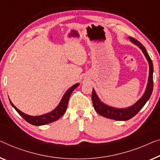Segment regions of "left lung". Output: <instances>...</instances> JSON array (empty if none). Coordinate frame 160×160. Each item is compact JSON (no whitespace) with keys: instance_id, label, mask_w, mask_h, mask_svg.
I'll list each match as a JSON object with an SVG mask.
<instances>
[{"instance_id":"8db88e82","label":"left lung","mask_w":160,"mask_h":160,"mask_svg":"<svg viewBox=\"0 0 160 160\" xmlns=\"http://www.w3.org/2000/svg\"><path fill=\"white\" fill-rule=\"evenodd\" d=\"M130 40L134 44H136L142 50L143 53H144L146 58L148 60V64H149V76H148V82L147 84V90H146L144 94L132 107L126 108V109H117V108L111 107L109 106L105 105L103 103L99 98H98L96 92L93 89L92 92V102H93V107L96 112L101 115L104 117V118L112 119L114 120H128L130 118H133L138 112L142 109L145 103L149 99L151 95H152L153 91V86H154V82H153V71H154V67H153V63L151 58L148 56L145 47L138 41L135 38L130 37Z\"/></svg>"}]
</instances>
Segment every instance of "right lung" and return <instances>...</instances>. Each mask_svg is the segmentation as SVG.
I'll return each instance as SVG.
<instances>
[{
  "label": "right lung",
  "mask_w": 160,
  "mask_h": 160,
  "mask_svg": "<svg viewBox=\"0 0 160 160\" xmlns=\"http://www.w3.org/2000/svg\"><path fill=\"white\" fill-rule=\"evenodd\" d=\"M78 85H79V83H77V84L72 85L70 88L67 90V91L65 93L64 96H63L62 99L61 101V102L59 103L58 107L56 108L53 111L50 112V113L43 114V115L36 117L28 115V114L23 113V112H22L20 110L18 109L13 104L12 102H11L10 100L9 101L11 104H12V107L16 109V111H17L28 122L36 126L46 125L48 124V123L54 122V121H57L65 113L67 108V105H68L69 98L70 97L72 91L78 86Z\"/></svg>",
  "instance_id": "right-lung-1"
}]
</instances>
